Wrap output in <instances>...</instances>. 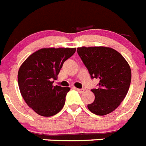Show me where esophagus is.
I'll list each match as a JSON object with an SVG mask.
<instances>
[{
	"label": "esophagus",
	"instance_id": "obj_1",
	"mask_svg": "<svg viewBox=\"0 0 146 146\" xmlns=\"http://www.w3.org/2000/svg\"><path fill=\"white\" fill-rule=\"evenodd\" d=\"M76 90L78 91V92H80V93H83V92H84V89H83V88H75Z\"/></svg>",
	"mask_w": 146,
	"mask_h": 146
}]
</instances>
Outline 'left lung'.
<instances>
[{
	"mask_svg": "<svg viewBox=\"0 0 146 146\" xmlns=\"http://www.w3.org/2000/svg\"><path fill=\"white\" fill-rule=\"evenodd\" d=\"M92 79H100L98 88H93L94 101L88 109L97 115L108 114L125 98L131 80L129 63L121 54L109 47H80L77 49Z\"/></svg>",
	"mask_w": 146,
	"mask_h": 146,
	"instance_id": "1",
	"label": "left lung"
}]
</instances>
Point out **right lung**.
Segmentation results:
<instances>
[{"label":"right lung","instance_id":"right-lung-1","mask_svg":"<svg viewBox=\"0 0 146 146\" xmlns=\"http://www.w3.org/2000/svg\"><path fill=\"white\" fill-rule=\"evenodd\" d=\"M75 48H44L31 54L21 65L17 80L25 102L39 115L51 117L63 109L70 88L53 86L54 80Z\"/></svg>","mask_w":146,"mask_h":146}]
</instances>
